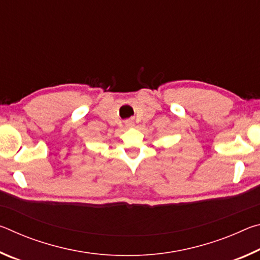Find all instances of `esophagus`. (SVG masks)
<instances>
[{
	"label": "esophagus",
	"instance_id": "34e87169",
	"mask_svg": "<svg viewBox=\"0 0 260 260\" xmlns=\"http://www.w3.org/2000/svg\"><path fill=\"white\" fill-rule=\"evenodd\" d=\"M126 125H127V126H133L134 124H133V121H127Z\"/></svg>",
	"mask_w": 260,
	"mask_h": 260
}]
</instances>
